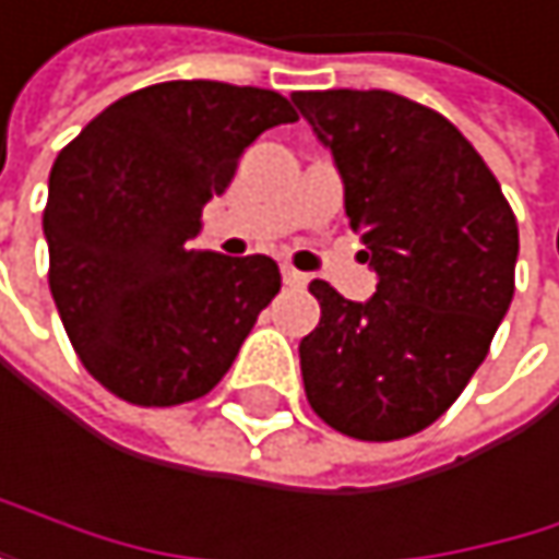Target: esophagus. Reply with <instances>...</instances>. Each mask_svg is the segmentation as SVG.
Listing matches in <instances>:
<instances>
[{"instance_id":"obj_1","label":"esophagus","mask_w":559,"mask_h":559,"mask_svg":"<svg viewBox=\"0 0 559 559\" xmlns=\"http://www.w3.org/2000/svg\"><path fill=\"white\" fill-rule=\"evenodd\" d=\"M283 283H286V286H293V289H302V286L309 283V276H306V273H299V270H293V266H283Z\"/></svg>"}]
</instances>
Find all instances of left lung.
<instances>
[{"label": "left lung", "instance_id": "8db88e82", "mask_svg": "<svg viewBox=\"0 0 559 559\" xmlns=\"http://www.w3.org/2000/svg\"><path fill=\"white\" fill-rule=\"evenodd\" d=\"M293 102L332 151L379 276L366 302L309 283L322 316L299 342L306 399L348 438H408L464 392L514 299V211L471 141L418 102L353 88Z\"/></svg>", "mask_w": 559, "mask_h": 559}]
</instances>
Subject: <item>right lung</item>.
Listing matches in <instances>:
<instances>
[{"instance_id": "right-lung-1", "label": "right lung", "mask_w": 559, "mask_h": 559, "mask_svg": "<svg viewBox=\"0 0 559 559\" xmlns=\"http://www.w3.org/2000/svg\"><path fill=\"white\" fill-rule=\"evenodd\" d=\"M289 121V98L266 88L160 82L108 105L55 157L41 217L51 299L82 366L118 399L206 395L280 293L270 257L190 240L243 151Z\"/></svg>"}]
</instances>
